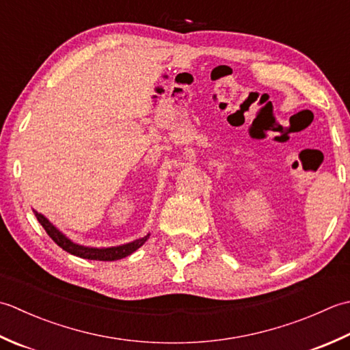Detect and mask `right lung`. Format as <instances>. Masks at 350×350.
I'll list each match as a JSON object with an SVG mask.
<instances>
[{
  "instance_id": "add662e5",
  "label": "right lung",
  "mask_w": 350,
  "mask_h": 350,
  "mask_svg": "<svg viewBox=\"0 0 350 350\" xmlns=\"http://www.w3.org/2000/svg\"><path fill=\"white\" fill-rule=\"evenodd\" d=\"M36 219L39 220V224L44 226V230L46 231V234L54 240V243L57 246H60L63 251L69 252L70 255L80 256V258H85V260H96V261H115V260H120L125 258V256L131 255L133 252L137 251V249L145 243V241L149 239V235L146 234L145 237L135 239L130 243L125 245H119V246H110V247H94V246H84L77 243V241L70 240L66 234H63L59 228L55 225H53L49 220L38 213L36 210H33Z\"/></svg>"
}]
</instances>
